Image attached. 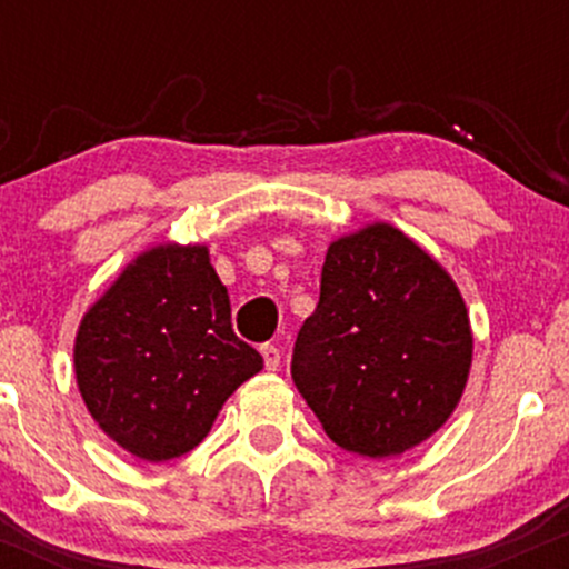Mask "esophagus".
<instances>
[{"label": "esophagus", "instance_id": "obj_1", "mask_svg": "<svg viewBox=\"0 0 569 569\" xmlns=\"http://www.w3.org/2000/svg\"><path fill=\"white\" fill-rule=\"evenodd\" d=\"M262 358H264V369L267 371H278L280 350L276 348V345H262Z\"/></svg>", "mask_w": 569, "mask_h": 569}]
</instances>
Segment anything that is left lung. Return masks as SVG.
Segmentation results:
<instances>
[{
    "instance_id": "8db88e82",
    "label": "left lung",
    "mask_w": 569,
    "mask_h": 569,
    "mask_svg": "<svg viewBox=\"0 0 569 569\" xmlns=\"http://www.w3.org/2000/svg\"><path fill=\"white\" fill-rule=\"evenodd\" d=\"M471 361L462 293L426 248L385 221L329 246L291 377L337 447L385 460L430 439L460 403Z\"/></svg>"
}]
</instances>
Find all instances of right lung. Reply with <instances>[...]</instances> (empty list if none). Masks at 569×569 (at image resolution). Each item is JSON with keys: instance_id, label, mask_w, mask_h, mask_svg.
Masks as SVG:
<instances>
[{"instance_id": "right-lung-1", "label": "right lung", "mask_w": 569, "mask_h": 569, "mask_svg": "<svg viewBox=\"0 0 569 569\" xmlns=\"http://www.w3.org/2000/svg\"><path fill=\"white\" fill-rule=\"evenodd\" d=\"M262 367L234 337L208 246L147 248L88 307L74 339L90 417L147 462L198 447L227 398Z\"/></svg>"}]
</instances>
